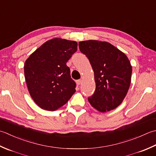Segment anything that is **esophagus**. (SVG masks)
Listing matches in <instances>:
<instances>
[{"label":"esophagus","mask_w":156,"mask_h":156,"mask_svg":"<svg viewBox=\"0 0 156 156\" xmlns=\"http://www.w3.org/2000/svg\"><path fill=\"white\" fill-rule=\"evenodd\" d=\"M76 84H77V85H80L81 84L82 80H77L76 81Z\"/></svg>","instance_id":"1"}]
</instances>
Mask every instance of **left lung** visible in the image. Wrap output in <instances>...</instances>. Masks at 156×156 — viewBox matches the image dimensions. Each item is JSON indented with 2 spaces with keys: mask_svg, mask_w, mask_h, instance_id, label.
<instances>
[{
  "mask_svg": "<svg viewBox=\"0 0 156 156\" xmlns=\"http://www.w3.org/2000/svg\"><path fill=\"white\" fill-rule=\"evenodd\" d=\"M79 48L88 57L94 74L96 88L88 100L101 112L121 104L129 89L132 66L126 55L107 42H80Z\"/></svg>",
  "mask_w": 156,
  "mask_h": 156,
  "instance_id": "8db88e82",
  "label": "left lung"
}]
</instances>
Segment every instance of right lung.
<instances>
[{"instance_id": "add662e5", "label": "right lung", "mask_w": 156, "mask_h": 156, "mask_svg": "<svg viewBox=\"0 0 156 156\" xmlns=\"http://www.w3.org/2000/svg\"><path fill=\"white\" fill-rule=\"evenodd\" d=\"M77 42L62 38L48 41L36 49L24 65L30 95L40 108L55 111L76 92V82L66 63L77 51Z\"/></svg>"}]
</instances>
